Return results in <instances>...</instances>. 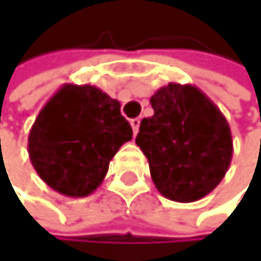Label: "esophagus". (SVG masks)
Returning a JSON list of instances; mask_svg holds the SVG:
<instances>
[{
	"label": "esophagus",
	"mask_w": 261,
	"mask_h": 261,
	"mask_svg": "<svg viewBox=\"0 0 261 261\" xmlns=\"http://www.w3.org/2000/svg\"><path fill=\"white\" fill-rule=\"evenodd\" d=\"M129 125H132V128H133V133H135V136L138 135V132H139V125H141V120L136 117V119H132L129 120Z\"/></svg>",
	"instance_id": "esophagus-1"
}]
</instances>
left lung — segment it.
Listing matches in <instances>:
<instances>
[{"mask_svg": "<svg viewBox=\"0 0 261 261\" xmlns=\"http://www.w3.org/2000/svg\"><path fill=\"white\" fill-rule=\"evenodd\" d=\"M136 144L160 191L174 202H196L222 181L232 163V132L221 109L199 87L169 83L152 95Z\"/></svg>", "mask_w": 261, "mask_h": 261, "instance_id": "obj_1", "label": "left lung"}]
</instances>
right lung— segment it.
<instances>
[{
  "mask_svg": "<svg viewBox=\"0 0 261 261\" xmlns=\"http://www.w3.org/2000/svg\"><path fill=\"white\" fill-rule=\"evenodd\" d=\"M133 138L120 103L91 84H64L40 109L28 136L39 177L56 193L86 197L101 185L109 161Z\"/></svg>",
  "mask_w": 261,
  "mask_h": 261,
  "instance_id": "1",
  "label": "right lung"
}]
</instances>
